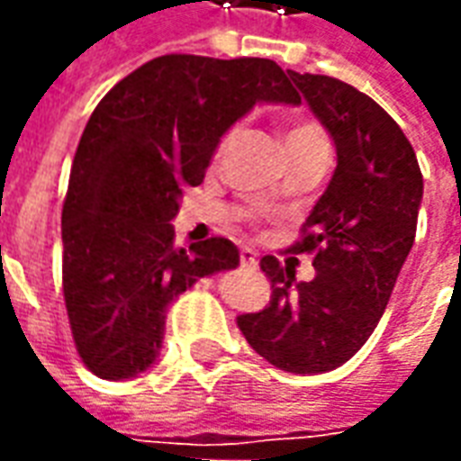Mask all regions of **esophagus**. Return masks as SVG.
Returning a JSON list of instances; mask_svg holds the SVG:
<instances>
[{
  "label": "esophagus",
  "mask_w": 461,
  "mask_h": 461,
  "mask_svg": "<svg viewBox=\"0 0 461 461\" xmlns=\"http://www.w3.org/2000/svg\"><path fill=\"white\" fill-rule=\"evenodd\" d=\"M240 264H241V269H257L259 267V259H257V254L251 249H244L240 251Z\"/></svg>",
  "instance_id": "esophagus-1"
}]
</instances>
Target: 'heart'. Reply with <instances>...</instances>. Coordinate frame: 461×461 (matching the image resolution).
<instances>
[{"label": "heart", "instance_id": "heart-1", "mask_svg": "<svg viewBox=\"0 0 461 461\" xmlns=\"http://www.w3.org/2000/svg\"><path fill=\"white\" fill-rule=\"evenodd\" d=\"M311 140H323V132H321L319 125H313V122H303L296 121L291 122L286 132H284V145H286V150L291 148H299V145H306Z\"/></svg>", "mask_w": 461, "mask_h": 461}]
</instances>
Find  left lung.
I'll return each mask as SVG.
<instances>
[{
  "label": "left lung",
  "mask_w": 461,
  "mask_h": 461,
  "mask_svg": "<svg viewBox=\"0 0 461 461\" xmlns=\"http://www.w3.org/2000/svg\"><path fill=\"white\" fill-rule=\"evenodd\" d=\"M336 145V170L291 251H313L316 276L296 281L264 257L269 306L237 326L271 366L296 375L336 370L366 346L412 249L422 204L415 150L390 115L330 76L289 71Z\"/></svg>",
  "instance_id": "1"
}]
</instances>
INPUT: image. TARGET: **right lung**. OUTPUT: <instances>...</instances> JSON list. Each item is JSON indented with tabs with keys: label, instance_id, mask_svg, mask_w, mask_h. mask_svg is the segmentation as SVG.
Here are the masks:
<instances>
[{
	"label": "right lung",
	"instance_id": "add662e5",
	"mask_svg": "<svg viewBox=\"0 0 461 461\" xmlns=\"http://www.w3.org/2000/svg\"><path fill=\"white\" fill-rule=\"evenodd\" d=\"M257 104H301L269 59L167 54L95 105L71 167L61 241L76 350L98 377L128 380L155 366L172 301L240 267L224 237L175 247L170 221L221 135Z\"/></svg>",
	"mask_w": 461,
	"mask_h": 461
}]
</instances>
